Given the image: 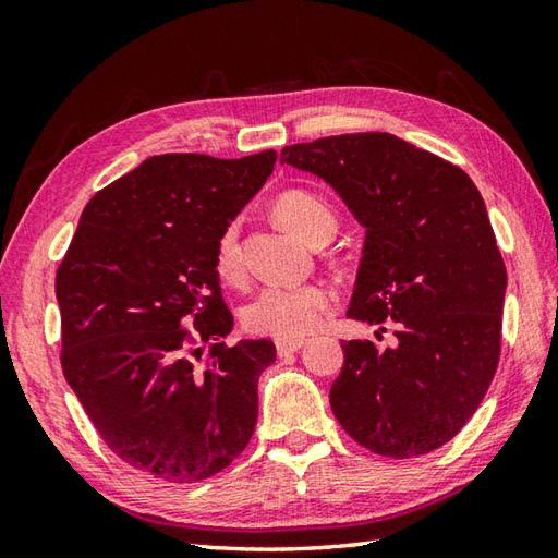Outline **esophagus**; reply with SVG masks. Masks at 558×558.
<instances>
[{"label":"esophagus","instance_id":"34e87169","mask_svg":"<svg viewBox=\"0 0 558 558\" xmlns=\"http://www.w3.org/2000/svg\"><path fill=\"white\" fill-rule=\"evenodd\" d=\"M302 345H304V338H298V340H276V352H278V357H286V354L298 352Z\"/></svg>","mask_w":558,"mask_h":558}]
</instances>
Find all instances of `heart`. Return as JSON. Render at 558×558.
<instances>
[{
    "instance_id": "1",
    "label": "heart",
    "mask_w": 558,
    "mask_h": 558,
    "mask_svg": "<svg viewBox=\"0 0 558 558\" xmlns=\"http://www.w3.org/2000/svg\"><path fill=\"white\" fill-rule=\"evenodd\" d=\"M278 222L304 242L326 244L338 230L336 208L312 189H288L272 204ZM213 266L218 278L228 286H242L246 278L240 225H225L213 246ZM336 294L322 282L306 286H270L260 290L244 310V326L256 336L276 340H298L314 333L324 316L333 310Z\"/></svg>"
}]
</instances>
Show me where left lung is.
<instances>
[{"mask_svg":"<svg viewBox=\"0 0 558 558\" xmlns=\"http://www.w3.org/2000/svg\"><path fill=\"white\" fill-rule=\"evenodd\" d=\"M280 162L324 177L364 225L348 316L393 326L386 350L342 342L336 420L372 453H432L470 422L501 357L506 266L477 186L384 132L286 146Z\"/></svg>","mask_w":558,"mask_h":558,"instance_id":"8db88e82","label":"left lung"}]
</instances>
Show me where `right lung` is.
Segmentation results:
<instances>
[{
  "label": "right lung",
  "instance_id": "add662e5",
  "mask_svg": "<svg viewBox=\"0 0 558 558\" xmlns=\"http://www.w3.org/2000/svg\"><path fill=\"white\" fill-rule=\"evenodd\" d=\"M276 160L153 156L88 201L57 268L66 381L112 453L146 475L208 480L254 434L276 348L225 342L234 318L213 246Z\"/></svg>",
  "mask_w": 558,
  "mask_h": 558
}]
</instances>
